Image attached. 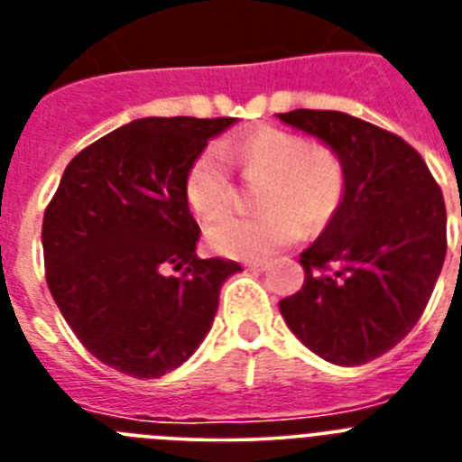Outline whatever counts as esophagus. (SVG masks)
Returning <instances> with one entry per match:
<instances>
[{
	"instance_id": "1",
	"label": "esophagus",
	"mask_w": 462,
	"mask_h": 462,
	"mask_svg": "<svg viewBox=\"0 0 462 462\" xmlns=\"http://www.w3.org/2000/svg\"><path fill=\"white\" fill-rule=\"evenodd\" d=\"M245 268H247V271H256V273H261V271H266V263H263V261H252V263H245Z\"/></svg>"
}]
</instances>
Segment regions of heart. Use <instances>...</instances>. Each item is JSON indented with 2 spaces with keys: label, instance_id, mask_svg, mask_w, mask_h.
Segmentation results:
<instances>
[{
  "label": "heart",
  "instance_id": "1",
  "mask_svg": "<svg viewBox=\"0 0 462 462\" xmlns=\"http://www.w3.org/2000/svg\"><path fill=\"white\" fill-rule=\"evenodd\" d=\"M226 162L247 178H263L252 217H224L208 228V243L231 259H263L298 238L300 224L319 228L345 196V164L333 150L310 148L305 138L261 126L222 148L203 150L187 169L185 199L203 219L219 217L231 203Z\"/></svg>",
  "mask_w": 462,
  "mask_h": 462
}]
</instances>
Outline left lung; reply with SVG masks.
Instances as JSON below:
<instances>
[{"mask_svg":"<svg viewBox=\"0 0 462 462\" xmlns=\"http://www.w3.org/2000/svg\"><path fill=\"white\" fill-rule=\"evenodd\" d=\"M345 164L346 187L319 238L300 252L305 282L280 312L310 352L363 365L421 319L447 256V208L421 154L340 110L280 113ZM462 215V212H460Z\"/></svg>","mask_w":462,"mask_h":462,"instance_id":"1","label":"left lung"}]
</instances>
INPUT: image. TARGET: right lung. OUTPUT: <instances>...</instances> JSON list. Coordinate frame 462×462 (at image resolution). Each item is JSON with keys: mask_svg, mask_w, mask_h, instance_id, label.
<instances>
[{"mask_svg": "<svg viewBox=\"0 0 462 462\" xmlns=\"http://www.w3.org/2000/svg\"><path fill=\"white\" fill-rule=\"evenodd\" d=\"M236 117H143L69 162L43 215L46 282L83 346L154 379L199 349L236 261L199 259L189 164ZM171 270H180L173 276Z\"/></svg>", "mask_w": 462, "mask_h": 462, "instance_id": "obj_1", "label": "right lung"}]
</instances>
